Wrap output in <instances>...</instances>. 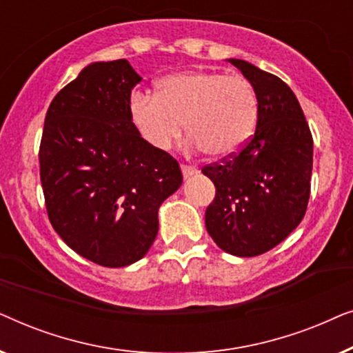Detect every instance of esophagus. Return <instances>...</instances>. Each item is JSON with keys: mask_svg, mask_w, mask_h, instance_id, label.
Segmentation results:
<instances>
[{"mask_svg": "<svg viewBox=\"0 0 353 353\" xmlns=\"http://www.w3.org/2000/svg\"><path fill=\"white\" fill-rule=\"evenodd\" d=\"M181 172H183V176L190 178L192 175H196V173H199V168L192 165H181Z\"/></svg>", "mask_w": 353, "mask_h": 353, "instance_id": "obj_1", "label": "esophagus"}]
</instances>
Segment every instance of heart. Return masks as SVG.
<instances>
[{"mask_svg":"<svg viewBox=\"0 0 353 353\" xmlns=\"http://www.w3.org/2000/svg\"><path fill=\"white\" fill-rule=\"evenodd\" d=\"M128 115L143 141L157 151L170 149L185 123L194 146L212 157H228L252 137L259 98L243 75L186 70L159 80L154 94L133 91Z\"/></svg>","mask_w":353,"mask_h":353,"instance_id":"1","label":"heart"}]
</instances>
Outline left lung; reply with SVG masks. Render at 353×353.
I'll list each match as a JSON object with an SVG mask.
<instances>
[{
    "instance_id": "1",
    "label": "left lung",
    "mask_w": 353,
    "mask_h": 353,
    "mask_svg": "<svg viewBox=\"0 0 353 353\" xmlns=\"http://www.w3.org/2000/svg\"><path fill=\"white\" fill-rule=\"evenodd\" d=\"M228 61L254 85L259 117L238 154L202 168L215 185L205 228L225 252L255 257L286 239L305 215L313 139L296 94L281 79L245 61Z\"/></svg>"
}]
</instances>
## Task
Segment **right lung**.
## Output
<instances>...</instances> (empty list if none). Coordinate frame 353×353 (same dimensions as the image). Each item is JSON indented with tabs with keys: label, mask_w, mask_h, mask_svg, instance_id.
<instances>
[{
	"label": "right lung",
	"mask_w": 353,
	"mask_h": 353,
	"mask_svg": "<svg viewBox=\"0 0 353 353\" xmlns=\"http://www.w3.org/2000/svg\"><path fill=\"white\" fill-rule=\"evenodd\" d=\"M141 81L128 61L93 62L54 96L40 144L48 216L81 257L109 268L143 259L159 231V207L181 186L170 154L130 122Z\"/></svg>",
	"instance_id": "right-lung-1"
}]
</instances>
